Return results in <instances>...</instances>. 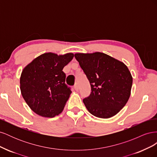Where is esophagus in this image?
Instances as JSON below:
<instances>
[{"mask_svg": "<svg viewBox=\"0 0 157 157\" xmlns=\"http://www.w3.org/2000/svg\"><path fill=\"white\" fill-rule=\"evenodd\" d=\"M74 88L75 90H76V91H78V89H79V87L78 86L77 84H75V85L74 86Z\"/></svg>", "mask_w": 157, "mask_h": 157, "instance_id": "esophagus-1", "label": "esophagus"}]
</instances>
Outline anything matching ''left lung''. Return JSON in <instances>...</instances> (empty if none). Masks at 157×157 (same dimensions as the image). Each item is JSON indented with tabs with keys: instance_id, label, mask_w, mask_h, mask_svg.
<instances>
[{
	"instance_id": "1",
	"label": "left lung",
	"mask_w": 157,
	"mask_h": 157,
	"mask_svg": "<svg viewBox=\"0 0 157 157\" xmlns=\"http://www.w3.org/2000/svg\"><path fill=\"white\" fill-rule=\"evenodd\" d=\"M75 57L91 86L90 96L83 99L88 111L102 118L115 115L130 96L132 77L126 65L101 52L78 53Z\"/></svg>"
}]
</instances>
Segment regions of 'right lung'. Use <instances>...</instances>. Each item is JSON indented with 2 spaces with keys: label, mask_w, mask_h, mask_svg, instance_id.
<instances>
[{
  "label": "right lung",
  "mask_w": 157,
  "mask_h": 157,
  "mask_svg": "<svg viewBox=\"0 0 157 157\" xmlns=\"http://www.w3.org/2000/svg\"><path fill=\"white\" fill-rule=\"evenodd\" d=\"M72 53L58 56L46 53L37 57L23 70L22 96L37 115L52 118L63 111L71 93L65 84L63 69L72 60Z\"/></svg>",
  "instance_id": "add662e5"
}]
</instances>
